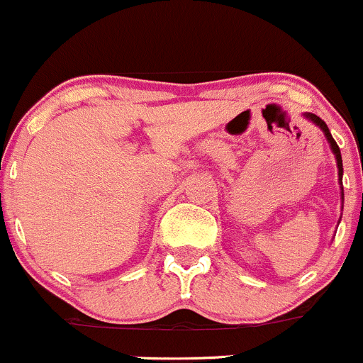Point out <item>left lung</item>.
<instances>
[{
    "label": "left lung",
    "instance_id": "obj_1",
    "mask_svg": "<svg viewBox=\"0 0 363 363\" xmlns=\"http://www.w3.org/2000/svg\"><path fill=\"white\" fill-rule=\"evenodd\" d=\"M305 116L308 118V120L311 121H314L315 125H318L319 128H321L323 132H325V135H326V139H328V143H330V148H332V152L335 153V159H337V167H339V177H342V157H340V150H339V146H337V143H335V139L332 138V134H330V130H328V127H326V123L325 121L321 120V118L319 116H315V114H305ZM362 201H363V194H362Z\"/></svg>",
    "mask_w": 363,
    "mask_h": 363
}]
</instances>
